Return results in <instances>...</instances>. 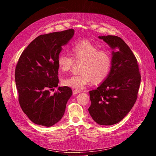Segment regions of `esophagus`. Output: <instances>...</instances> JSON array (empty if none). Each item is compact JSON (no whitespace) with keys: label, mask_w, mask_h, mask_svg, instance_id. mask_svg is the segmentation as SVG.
<instances>
[{"label":"esophagus","mask_w":156,"mask_h":156,"mask_svg":"<svg viewBox=\"0 0 156 156\" xmlns=\"http://www.w3.org/2000/svg\"><path fill=\"white\" fill-rule=\"evenodd\" d=\"M80 93V91H77V90H73V95H76L77 94H78V93Z\"/></svg>","instance_id":"1"}]
</instances>
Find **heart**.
<instances>
[{"label":"heart","instance_id":"b5f03b06","mask_svg":"<svg viewBox=\"0 0 156 156\" xmlns=\"http://www.w3.org/2000/svg\"><path fill=\"white\" fill-rule=\"evenodd\" d=\"M71 53L72 57L68 54H61L58 57V69L62 72H67L72 69L75 61L81 63V73L64 79L65 86L80 90L92 80L101 83L109 75L112 64L109 52L99 50L97 46L88 41H81L72 46Z\"/></svg>","mask_w":156,"mask_h":156}]
</instances>
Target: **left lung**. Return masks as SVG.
<instances>
[{"label":"left lung","instance_id":"left-lung-1","mask_svg":"<svg viewBox=\"0 0 156 156\" xmlns=\"http://www.w3.org/2000/svg\"><path fill=\"white\" fill-rule=\"evenodd\" d=\"M99 38L115 51H112L109 75L96 90L90 91L88 111L99 125H112L120 122L136 102L141 75L136 58L122 38L110 35Z\"/></svg>","mask_w":156,"mask_h":156}]
</instances>
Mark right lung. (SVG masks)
Masks as SVG:
<instances>
[{
    "instance_id": "right-lung-1",
    "label": "right lung",
    "mask_w": 156,
    "mask_h": 156,
    "mask_svg": "<svg viewBox=\"0 0 156 156\" xmlns=\"http://www.w3.org/2000/svg\"><path fill=\"white\" fill-rule=\"evenodd\" d=\"M73 29L42 34L22 52L16 66L15 79L18 101L34 123L52 126L63 117L72 94L68 86H58V58L62 46L74 35Z\"/></svg>"
}]
</instances>
